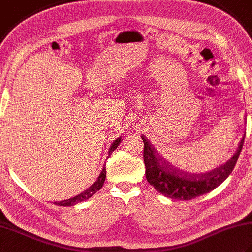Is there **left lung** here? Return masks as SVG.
Listing matches in <instances>:
<instances>
[{
  "label": "left lung",
  "instance_id": "8db88e82",
  "mask_svg": "<svg viewBox=\"0 0 252 252\" xmlns=\"http://www.w3.org/2000/svg\"><path fill=\"white\" fill-rule=\"evenodd\" d=\"M142 138L144 142V163L146 167L145 174L148 183L165 197L190 200L215 189L227 179L242 152L245 136L239 142L237 152L225 164L201 174L184 173L170 167L145 136L142 135Z\"/></svg>",
  "mask_w": 252,
  "mask_h": 252
}]
</instances>
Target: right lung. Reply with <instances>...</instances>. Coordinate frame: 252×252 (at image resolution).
Listing matches in <instances>:
<instances>
[{
    "mask_svg": "<svg viewBox=\"0 0 252 252\" xmlns=\"http://www.w3.org/2000/svg\"><path fill=\"white\" fill-rule=\"evenodd\" d=\"M121 141H122V138H121V137H118L117 140H116V141H114V143L111 144V146H110L109 151H108V157L110 156L111 153L114 152L115 149H116L118 146H119V144H120V142H121ZM108 157H107V158H108ZM105 179H106V167L104 165V168H103V170H101V172H100L99 176L97 178V180H96V181L94 182V184L91 185L87 190H84L83 192H81V194L78 195V196H76V197H72V198H70V199H68V200H63V201H60V202H55V203H56L57 206L69 207V206H74V205H77L78 202H81V201L87 200V199H89V198L92 197V196L95 194L96 191H98V190L101 189V186L104 185Z\"/></svg>",
    "mask_w": 252,
    "mask_h": 252,
    "instance_id": "right-lung-1",
    "label": "right lung"
}]
</instances>
